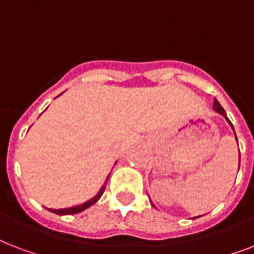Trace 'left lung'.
<instances>
[{
  "label": "left lung",
  "instance_id": "left-lung-1",
  "mask_svg": "<svg viewBox=\"0 0 254 254\" xmlns=\"http://www.w3.org/2000/svg\"><path fill=\"white\" fill-rule=\"evenodd\" d=\"M213 109H215V111H216L217 113H220V115L224 116L225 119H227V121H228V123L231 124V127H232V129H233L232 123H231V121H229L228 117H227V115H225V111H224V109H223V107H221L220 104H219V101H217L216 99H215V101H213ZM233 131H235V130H233ZM236 141H237V137H236ZM239 161H240V154H239ZM239 167H240V162H239Z\"/></svg>",
  "mask_w": 254,
  "mask_h": 254
}]
</instances>
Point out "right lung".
<instances>
[{"label":"right lung","mask_w":254,"mask_h":254,"mask_svg":"<svg viewBox=\"0 0 254 254\" xmlns=\"http://www.w3.org/2000/svg\"><path fill=\"white\" fill-rule=\"evenodd\" d=\"M108 179H109V177L107 178V181H105V183L108 182ZM104 191H105V185L100 189V191L97 193H96L95 197H92V199H89L88 201H85V203H83V204L80 205H75V207H71V208H63V209H53L50 208L49 211H51L53 213H57V215H73V213H79L81 212V211H84V209H87L88 207H91V205H93L96 203V201L99 200L100 197H101V195L104 193Z\"/></svg>","instance_id":"1"}]
</instances>
